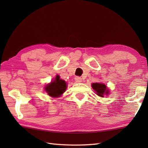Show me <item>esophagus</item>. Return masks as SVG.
I'll use <instances>...</instances> for the list:
<instances>
[{"instance_id": "1", "label": "esophagus", "mask_w": 148, "mask_h": 148, "mask_svg": "<svg viewBox=\"0 0 148 148\" xmlns=\"http://www.w3.org/2000/svg\"><path fill=\"white\" fill-rule=\"evenodd\" d=\"M75 81H76L77 83H81L82 82V78L79 76H76L75 77Z\"/></svg>"}]
</instances>
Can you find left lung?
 <instances>
[{
    "instance_id": "left-lung-1",
    "label": "left lung",
    "mask_w": 148,
    "mask_h": 148,
    "mask_svg": "<svg viewBox=\"0 0 148 148\" xmlns=\"http://www.w3.org/2000/svg\"><path fill=\"white\" fill-rule=\"evenodd\" d=\"M92 87L97 95L100 97H104L105 95H108L109 93V90L106 84L103 83H94L92 84Z\"/></svg>"
}]
</instances>
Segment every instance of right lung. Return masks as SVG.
<instances>
[{
    "instance_id": "add662e5",
    "label": "right lung",
    "mask_w": 148,
    "mask_h": 148,
    "mask_svg": "<svg viewBox=\"0 0 148 148\" xmlns=\"http://www.w3.org/2000/svg\"><path fill=\"white\" fill-rule=\"evenodd\" d=\"M67 87V83L65 81L61 79L59 76H56L55 80L46 84L45 90L50 97L56 98V97H60L64 92H65Z\"/></svg>"
}]
</instances>
